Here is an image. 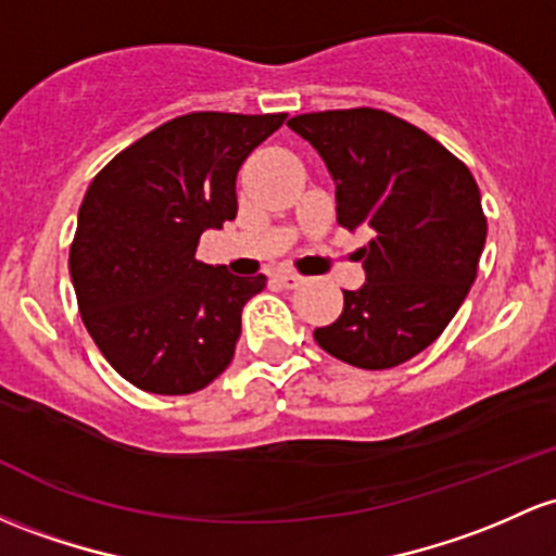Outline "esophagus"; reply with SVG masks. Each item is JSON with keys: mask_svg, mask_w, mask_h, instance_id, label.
Returning a JSON list of instances; mask_svg holds the SVG:
<instances>
[{"mask_svg": "<svg viewBox=\"0 0 556 556\" xmlns=\"http://www.w3.org/2000/svg\"><path fill=\"white\" fill-rule=\"evenodd\" d=\"M274 279H277V282L282 285V288H288V290L298 288V285L303 282V277H298V274H292V271H279Z\"/></svg>", "mask_w": 556, "mask_h": 556, "instance_id": "esophagus-1", "label": "esophagus"}]
</instances>
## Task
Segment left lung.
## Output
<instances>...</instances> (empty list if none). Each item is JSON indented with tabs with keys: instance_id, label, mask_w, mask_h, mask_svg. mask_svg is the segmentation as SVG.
<instances>
[{
	"instance_id": "left-lung-1",
	"label": "left lung",
	"mask_w": 556,
	"mask_h": 556,
	"mask_svg": "<svg viewBox=\"0 0 556 556\" xmlns=\"http://www.w3.org/2000/svg\"><path fill=\"white\" fill-rule=\"evenodd\" d=\"M288 126L327 163L340 227L375 231L356 250L367 282L343 290V311L314 329L316 343L351 367H399L441 338L478 277L488 235L478 181L386 110H321Z\"/></svg>"
}]
</instances>
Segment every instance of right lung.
Listing matches in <instances>:
<instances>
[{
  "label": "right lung",
  "instance_id": "obj_1",
  "mask_svg": "<svg viewBox=\"0 0 556 556\" xmlns=\"http://www.w3.org/2000/svg\"><path fill=\"white\" fill-rule=\"evenodd\" d=\"M288 113H187L121 150L91 179L71 242L78 311L108 364L148 393L211 386L235 356L264 274L194 258L237 216V170Z\"/></svg>",
  "mask_w": 556,
  "mask_h": 556
}]
</instances>
